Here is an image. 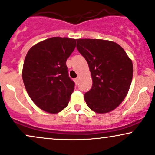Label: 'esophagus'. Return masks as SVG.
<instances>
[{"label": "esophagus", "instance_id": "34e87169", "mask_svg": "<svg viewBox=\"0 0 155 155\" xmlns=\"http://www.w3.org/2000/svg\"><path fill=\"white\" fill-rule=\"evenodd\" d=\"M79 78L77 77V78H76L75 79H74V81H75L76 84H78V82H79Z\"/></svg>", "mask_w": 155, "mask_h": 155}]
</instances>
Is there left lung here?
<instances>
[{
	"label": "left lung",
	"instance_id": "8db88e82",
	"mask_svg": "<svg viewBox=\"0 0 155 155\" xmlns=\"http://www.w3.org/2000/svg\"><path fill=\"white\" fill-rule=\"evenodd\" d=\"M76 48L89 65L92 87L84 94L88 107L97 113L115 109L127 95L133 63L124 48L113 41L77 39Z\"/></svg>",
	"mask_w": 155,
	"mask_h": 155
}]
</instances>
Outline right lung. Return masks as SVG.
Here are the masks:
<instances>
[{"mask_svg":"<svg viewBox=\"0 0 155 155\" xmlns=\"http://www.w3.org/2000/svg\"><path fill=\"white\" fill-rule=\"evenodd\" d=\"M75 39L54 37L32 46L22 69L26 90L37 107L58 113L68 105L74 90L66 60L76 48Z\"/></svg>","mask_w":155,"mask_h":155,"instance_id":"1","label":"right lung"}]
</instances>
